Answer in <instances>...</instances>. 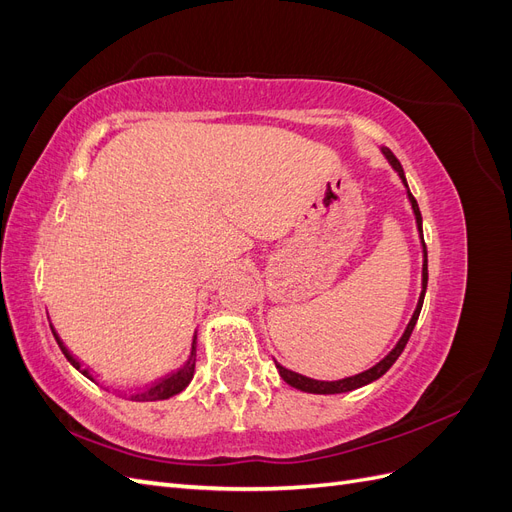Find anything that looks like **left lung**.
<instances>
[{"instance_id": "1", "label": "left lung", "mask_w": 512, "mask_h": 512, "mask_svg": "<svg viewBox=\"0 0 512 512\" xmlns=\"http://www.w3.org/2000/svg\"><path fill=\"white\" fill-rule=\"evenodd\" d=\"M382 153L386 156V160L391 162V166L397 170L399 173V177H401V181L406 183V188H408V181H406V175H404V168H401V162L395 158V153L391 151V149H382ZM408 198H410V203H412V209H414V215H416V226H418V230H421V237H423V218H421V211H418V205H416V198L412 196V192L408 190ZM423 252H425V265H423V292H421V299H418V305H416V309H414V316H412V320H410V324L406 327V333L401 335V339L397 342V346L384 356V359L378 363V365H374L371 369H367V371H363V374H356V376H350V378H344V380H337V382H320V380H312V378H305V376H301V374H294V371H290V369H286V367H282L280 363H275L277 365V371H280V376L284 378V382H288L290 386H294V389H299V391H305V393H316V395H335V393H348V391H354V389H359V386H365V384H369V382H374V380H378L380 376H384L386 371L391 369V365L399 359V354L404 352V348H406V344H408V339H410V335H412V331H414V324H416V320H418V314H421V307H423V299H425V290H427V247H425V241H423Z\"/></svg>"}]
</instances>
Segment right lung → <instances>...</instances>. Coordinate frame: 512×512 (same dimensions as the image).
<instances>
[{"label": "right lung", "mask_w": 512, "mask_h": 512, "mask_svg": "<svg viewBox=\"0 0 512 512\" xmlns=\"http://www.w3.org/2000/svg\"><path fill=\"white\" fill-rule=\"evenodd\" d=\"M53 329V327H51ZM53 335H55V339H57V344H59V348H61V352L66 354V359L81 371L83 376H87L89 380H94L91 378V374H89V369H83L81 367V363L74 359V356L68 352V348L64 346V342H61L59 339V335L53 331ZM194 367H196V335H194V342H192V354H190V359H188V363H185L181 369H177L175 374H170V376H166V378H162V380H158V382H153L149 389H145V391H141V393H136L134 395V399L136 401H156V399H168V397H173V395H177V393H181L185 386L190 384V380H192V376H194Z\"/></svg>", "instance_id": "obj_1"}]
</instances>
